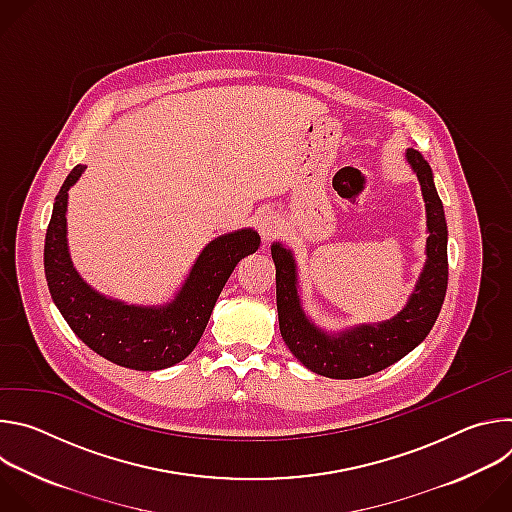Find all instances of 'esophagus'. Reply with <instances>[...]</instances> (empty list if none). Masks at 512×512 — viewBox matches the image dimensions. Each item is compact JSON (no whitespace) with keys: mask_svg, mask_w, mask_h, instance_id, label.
Wrapping results in <instances>:
<instances>
[{"mask_svg":"<svg viewBox=\"0 0 512 512\" xmlns=\"http://www.w3.org/2000/svg\"><path fill=\"white\" fill-rule=\"evenodd\" d=\"M255 227H257V231H259L263 243H271V241L279 235V231H281L279 218H277L273 212H261V214L257 216Z\"/></svg>","mask_w":512,"mask_h":512,"instance_id":"obj_1","label":"esophagus"}]
</instances>
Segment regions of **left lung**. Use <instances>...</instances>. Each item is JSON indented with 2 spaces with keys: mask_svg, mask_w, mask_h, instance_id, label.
<instances>
[{
  "mask_svg": "<svg viewBox=\"0 0 512 512\" xmlns=\"http://www.w3.org/2000/svg\"><path fill=\"white\" fill-rule=\"evenodd\" d=\"M427 210V263L409 304L393 320L328 336L308 322L300 308L294 257L279 243L271 247L279 332L306 369L330 379L375 375L409 354L433 328L448 289V227L431 168L417 150H407Z\"/></svg>",
  "mask_w": 512,
  "mask_h": 512,
  "instance_id": "left-lung-1",
  "label": "left lung"
}]
</instances>
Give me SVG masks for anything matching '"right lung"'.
<instances>
[{
    "label": "right lung",
    "instance_id": "right-lung-1",
    "mask_svg": "<svg viewBox=\"0 0 512 512\" xmlns=\"http://www.w3.org/2000/svg\"><path fill=\"white\" fill-rule=\"evenodd\" d=\"M85 166H75L56 194L44 241L50 296L91 350L135 371H160L184 360L198 344L212 308L237 263L255 253L259 235L243 229L218 237L200 253L176 300L166 308H137L107 300L75 271L66 247V198Z\"/></svg>",
    "mask_w": 512,
    "mask_h": 512
}]
</instances>
